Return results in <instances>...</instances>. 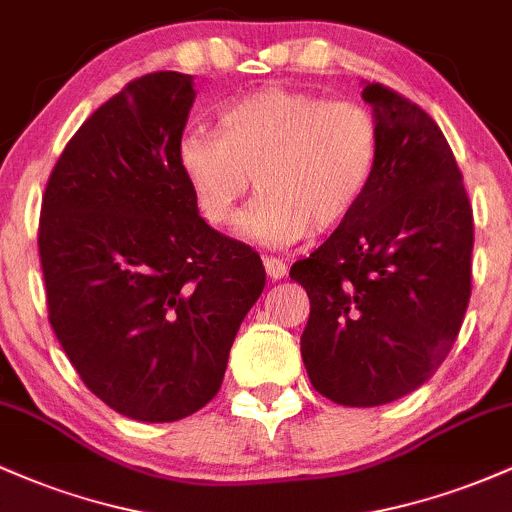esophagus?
Here are the masks:
<instances>
[{"mask_svg":"<svg viewBox=\"0 0 512 512\" xmlns=\"http://www.w3.org/2000/svg\"><path fill=\"white\" fill-rule=\"evenodd\" d=\"M264 272H267L272 281H279L289 274V264L284 260H276V257H267V260H264Z\"/></svg>","mask_w":512,"mask_h":512,"instance_id":"34e87169","label":"esophagus"}]
</instances>
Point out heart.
Returning a JSON list of instances; mask_svg holds the SVG:
<instances>
[{"label":"heart","instance_id":"b5f03b06","mask_svg":"<svg viewBox=\"0 0 512 512\" xmlns=\"http://www.w3.org/2000/svg\"><path fill=\"white\" fill-rule=\"evenodd\" d=\"M373 115L351 101L264 86L219 113V134L187 132L178 166L199 214L211 226L236 221L252 178L262 192L243 219V236L289 248L351 219L378 163Z\"/></svg>","mask_w":512,"mask_h":512}]
</instances>
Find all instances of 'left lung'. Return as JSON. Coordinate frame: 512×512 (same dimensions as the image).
<instances>
[{
    "mask_svg": "<svg viewBox=\"0 0 512 512\" xmlns=\"http://www.w3.org/2000/svg\"><path fill=\"white\" fill-rule=\"evenodd\" d=\"M380 146L351 219L291 267L310 298L301 356L320 395L378 407L421 387L455 344L472 293L474 219L436 122L363 84Z\"/></svg>",
    "mask_w": 512,
    "mask_h": 512,
    "instance_id": "8db88e82",
    "label": "left lung"
}]
</instances>
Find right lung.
Listing matches in <instances>:
<instances>
[{"label": "right lung", "instance_id": "1", "mask_svg": "<svg viewBox=\"0 0 512 512\" xmlns=\"http://www.w3.org/2000/svg\"><path fill=\"white\" fill-rule=\"evenodd\" d=\"M195 79L154 72L103 103L45 187L38 250L50 325L84 385L146 424L219 392L260 255L207 226L178 166Z\"/></svg>", "mask_w": 512, "mask_h": 512}]
</instances>
